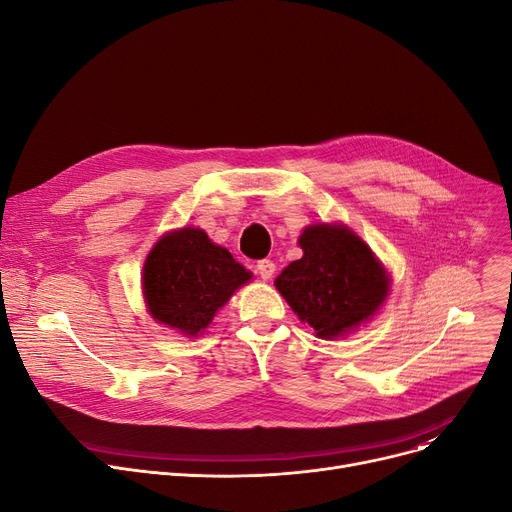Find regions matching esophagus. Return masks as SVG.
Returning a JSON list of instances; mask_svg holds the SVG:
<instances>
[{"label": "esophagus", "instance_id": "esophagus-1", "mask_svg": "<svg viewBox=\"0 0 512 512\" xmlns=\"http://www.w3.org/2000/svg\"><path fill=\"white\" fill-rule=\"evenodd\" d=\"M257 272L263 280H270L276 274V263L270 259H261V261H257Z\"/></svg>", "mask_w": 512, "mask_h": 512}]
</instances>
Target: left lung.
Returning a JSON list of instances; mask_svg holds the SVG:
<instances>
[{
  "instance_id": "8db88e82",
  "label": "left lung",
  "mask_w": 512,
  "mask_h": 512,
  "mask_svg": "<svg viewBox=\"0 0 512 512\" xmlns=\"http://www.w3.org/2000/svg\"><path fill=\"white\" fill-rule=\"evenodd\" d=\"M299 245L303 257L276 278V288L319 338L346 334L378 311L388 276L357 234L321 224L307 228Z\"/></svg>"
}]
</instances>
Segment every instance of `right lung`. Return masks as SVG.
Listing matches in <instances>:
<instances>
[{"mask_svg":"<svg viewBox=\"0 0 512 512\" xmlns=\"http://www.w3.org/2000/svg\"><path fill=\"white\" fill-rule=\"evenodd\" d=\"M251 274L199 228H182L161 238L143 267L151 315L182 334L205 330L232 292Z\"/></svg>","mask_w":512,"mask_h":512,"instance_id":"right-lung-1","label":"right lung"}]
</instances>
